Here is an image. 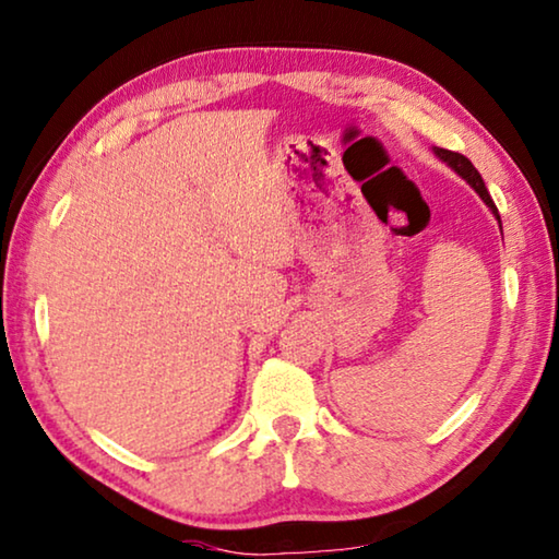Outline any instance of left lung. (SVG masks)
<instances>
[{
  "mask_svg": "<svg viewBox=\"0 0 559 559\" xmlns=\"http://www.w3.org/2000/svg\"><path fill=\"white\" fill-rule=\"evenodd\" d=\"M433 155H437V157L441 159V163H447V165L453 169V173L466 179V182H468L473 189H476V194L480 197V200L486 202V206H488L490 212H493V216H496L498 224H500V214H498V210H496L493 200H490L484 177H480L478 169L471 165V159L463 157L461 153H451V150H443V147H433ZM500 231H503V229H500Z\"/></svg>",
  "mask_w": 559,
  "mask_h": 559,
  "instance_id": "1",
  "label": "left lung"
}]
</instances>
